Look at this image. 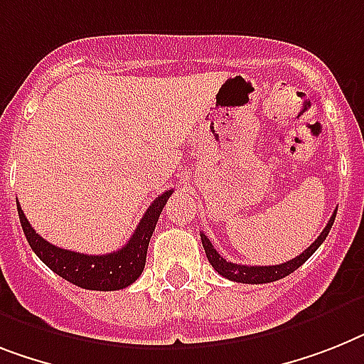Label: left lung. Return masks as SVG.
I'll return each instance as SVG.
<instances>
[{
	"label": "left lung",
	"instance_id": "left-lung-1",
	"mask_svg": "<svg viewBox=\"0 0 364 364\" xmlns=\"http://www.w3.org/2000/svg\"><path fill=\"white\" fill-rule=\"evenodd\" d=\"M335 215H337V210L333 212L331 219L327 221L326 229L322 230V234H320V236H318V238L314 240V242H312L301 255H297L296 258H292V260H288V262L284 264H277V266H242V264L227 262V260H225L218 251H215L212 242L208 240V236L200 234V240H203L204 253H206V257H208L212 268H214L219 275H223L225 279L234 281V283H245V284L273 283V281H279V279L290 275V273L296 272L301 264L307 262L309 258L312 257V253H314V251L322 245L323 240L327 238V234H329V230H331L333 227V221H335Z\"/></svg>",
	"mask_w": 364,
	"mask_h": 364
}]
</instances>
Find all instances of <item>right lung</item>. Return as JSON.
<instances>
[{
  "mask_svg": "<svg viewBox=\"0 0 364 364\" xmlns=\"http://www.w3.org/2000/svg\"><path fill=\"white\" fill-rule=\"evenodd\" d=\"M171 193L173 191L169 189V191L161 193L160 197H156V200H152V204L146 208L145 215L141 218L137 229L134 230L132 238L128 240L124 247L107 255H83L57 247L53 243L46 242L41 234L35 232V229L23 215L20 204L16 203V206L27 242L48 268L55 272L65 281L80 288L111 292V290H121V288L130 287L143 273L150 236L154 232L158 218H160L161 210H164Z\"/></svg>",
  "mask_w": 364,
  "mask_h": 364,
  "instance_id": "right-lung-1",
  "label": "right lung"
}]
</instances>
